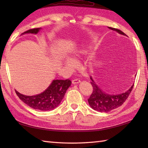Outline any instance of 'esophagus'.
Listing matches in <instances>:
<instances>
[{
    "label": "esophagus",
    "instance_id": "obj_1",
    "mask_svg": "<svg viewBox=\"0 0 148 148\" xmlns=\"http://www.w3.org/2000/svg\"><path fill=\"white\" fill-rule=\"evenodd\" d=\"M80 82H81L80 79H77V78L72 80V83H73V84H77V83H79Z\"/></svg>",
    "mask_w": 148,
    "mask_h": 148
}]
</instances>
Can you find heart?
Wrapping results in <instances>:
<instances>
[{"mask_svg":"<svg viewBox=\"0 0 148 148\" xmlns=\"http://www.w3.org/2000/svg\"><path fill=\"white\" fill-rule=\"evenodd\" d=\"M84 53H85V51H84V50H81V51H78L76 53H73V54H72V57L73 58V59L75 60V59H76L80 55L83 54ZM65 64L67 65L68 67H73L74 65H75V62L71 59H69V58L66 59V60H65Z\"/></svg>","mask_w":148,"mask_h":148,"instance_id":"1","label":"heart"}]
</instances>
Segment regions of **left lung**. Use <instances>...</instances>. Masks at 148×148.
Returning <instances> with one entry per match:
<instances>
[{"label":"left lung","mask_w":148,"mask_h":148,"mask_svg":"<svg viewBox=\"0 0 148 148\" xmlns=\"http://www.w3.org/2000/svg\"><path fill=\"white\" fill-rule=\"evenodd\" d=\"M109 28L110 29L116 31L122 35L127 36L121 30L112 27ZM90 79H92L91 84H92L93 87V92L91 94L90 98L88 99V101L91 108L95 111L100 112H107L120 107L126 101L134 85V84L130 87V88L125 93L119 94V95H109V94H106L105 92H102L100 89V88L98 87L97 84L94 82L92 77H90Z\"/></svg>","instance_id":"obj_1"}]
</instances>
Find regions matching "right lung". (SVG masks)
Masks as SVG:
<instances>
[{
  "mask_svg": "<svg viewBox=\"0 0 148 148\" xmlns=\"http://www.w3.org/2000/svg\"><path fill=\"white\" fill-rule=\"evenodd\" d=\"M40 29V28H35L23 34H37ZM71 84V81L69 79L54 80L45 92L34 96L24 95L17 91L15 92L20 99L30 108L40 111H49L60 104Z\"/></svg>",
  "mask_w": 148,
  "mask_h": 148,
  "instance_id": "right-lung-1",
  "label": "right lung"
}]
</instances>
